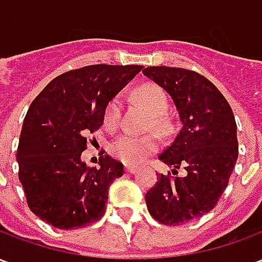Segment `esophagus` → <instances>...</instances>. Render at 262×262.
Returning <instances> with one entry per match:
<instances>
[{
    "mask_svg": "<svg viewBox=\"0 0 262 262\" xmlns=\"http://www.w3.org/2000/svg\"><path fill=\"white\" fill-rule=\"evenodd\" d=\"M136 165H130V164H126L125 165V171L126 172H129V174H133L135 171H136Z\"/></svg>",
    "mask_w": 262,
    "mask_h": 262,
    "instance_id": "1",
    "label": "esophagus"
}]
</instances>
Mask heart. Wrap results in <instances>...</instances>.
<instances>
[{"mask_svg": "<svg viewBox=\"0 0 262 262\" xmlns=\"http://www.w3.org/2000/svg\"><path fill=\"white\" fill-rule=\"evenodd\" d=\"M135 99L142 105L143 108L151 115V123L154 129L163 130L165 120L161 115H164L168 109V97L165 91L157 84H143L135 91ZM122 114V101L119 95L114 97L106 105L103 112V127L109 132L118 129ZM159 142L154 135L144 136H132L122 135L109 146V153L114 159L119 160L125 164H139L150 154L157 151Z\"/></svg>", "mask_w": 262, "mask_h": 262, "instance_id": "b5f03b06", "label": "heart"}]
</instances>
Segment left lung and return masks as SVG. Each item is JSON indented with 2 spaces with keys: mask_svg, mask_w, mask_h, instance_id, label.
<instances>
[{
  "mask_svg": "<svg viewBox=\"0 0 262 262\" xmlns=\"http://www.w3.org/2000/svg\"><path fill=\"white\" fill-rule=\"evenodd\" d=\"M143 74L170 94L182 123L159 156L172 174L159 176L146 193L154 219L178 226L210 212L225 192L238 157L236 120L222 92L196 71L154 66ZM180 166L184 177L176 176Z\"/></svg>",
  "mask_w": 262,
  "mask_h": 262,
  "instance_id": "left-lung-1",
  "label": "left lung"
}]
</instances>
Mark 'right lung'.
Instances as JSON below:
<instances>
[{
  "mask_svg": "<svg viewBox=\"0 0 262 262\" xmlns=\"http://www.w3.org/2000/svg\"><path fill=\"white\" fill-rule=\"evenodd\" d=\"M142 69L92 64L70 70L32 102L16 150L18 177L28 206L43 222L69 230L103 216L109 187L123 176V164L105 154L98 168H90L81 153L103 125L109 101Z\"/></svg>",
  "mask_w": 262,
  "mask_h": 262,
  "instance_id": "1",
  "label": "right lung"
}]
</instances>
